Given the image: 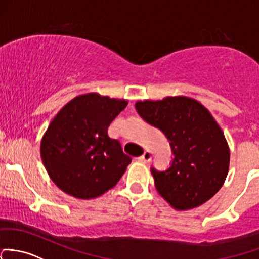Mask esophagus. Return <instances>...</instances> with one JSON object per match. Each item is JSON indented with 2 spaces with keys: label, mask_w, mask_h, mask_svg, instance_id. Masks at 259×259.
<instances>
[{
  "label": "esophagus",
  "mask_w": 259,
  "mask_h": 259,
  "mask_svg": "<svg viewBox=\"0 0 259 259\" xmlns=\"http://www.w3.org/2000/svg\"><path fill=\"white\" fill-rule=\"evenodd\" d=\"M139 160H140V161H144V162L150 161V160H151V152L149 150H145V151H144V154L141 155L140 157H139Z\"/></svg>",
  "instance_id": "34e87169"
}]
</instances>
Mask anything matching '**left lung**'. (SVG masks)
I'll return each instance as SVG.
<instances>
[{
    "label": "left lung",
    "instance_id": "8db88e82",
    "mask_svg": "<svg viewBox=\"0 0 259 259\" xmlns=\"http://www.w3.org/2000/svg\"><path fill=\"white\" fill-rule=\"evenodd\" d=\"M135 108L144 120L164 133L174 154L167 170L151 168L161 197L181 211L213 197L227 178L230 148L212 114L184 95L137 102Z\"/></svg>",
    "mask_w": 259,
    "mask_h": 259
}]
</instances>
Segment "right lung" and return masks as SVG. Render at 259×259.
I'll use <instances>...</instances> for the list:
<instances>
[{"mask_svg":"<svg viewBox=\"0 0 259 259\" xmlns=\"http://www.w3.org/2000/svg\"><path fill=\"white\" fill-rule=\"evenodd\" d=\"M127 100L98 93L75 97L58 111L40 141V157L52 181L80 200L113 189L132 157L108 135L110 122Z\"/></svg>","mask_w":259,"mask_h":259,"instance_id":"right-lung-1","label":"right lung"}]
</instances>
